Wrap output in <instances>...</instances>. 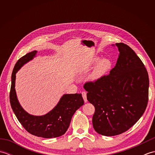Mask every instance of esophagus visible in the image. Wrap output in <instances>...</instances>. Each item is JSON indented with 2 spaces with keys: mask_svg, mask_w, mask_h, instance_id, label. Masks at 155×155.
<instances>
[{
  "mask_svg": "<svg viewBox=\"0 0 155 155\" xmlns=\"http://www.w3.org/2000/svg\"><path fill=\"white\" fill-rule=\"evenodd\" d=\"M82 96H83V99H84V103H87V93H86V92H83V93H82Z\"/></svg>",
  "mask_w": 155,
  "mask_h": 155,
  "instance_id": "obj_1",
  "label": "esophagus"
}]
</instances>
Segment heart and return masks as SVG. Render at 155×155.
<instances>
[{
    "instance_id": "heart-1",
    "label": "heart",
    "mask_w": 155,
    "mask_h": 155,
    "mask_svg": "<svg viewBox=\"0 0 155 155\" xmlns=\"http://www.w3.org/2000/svg\"><path fill=\"white\" fill-rule=\"evenodd\" d=\"M95 67L88 76V79L91 82H97L102 79L112 67V62L108 58H101L94 57L91 59L88 67Z\"/></svg>"
}]
</instances>
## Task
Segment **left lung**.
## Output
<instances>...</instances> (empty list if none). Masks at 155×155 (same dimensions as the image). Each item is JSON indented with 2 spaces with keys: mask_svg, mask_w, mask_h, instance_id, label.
I'll return each mask as SVG.
<instances>
[{
  "mask_svg": "<svg viewBox=\"0 0 155 155\" xmlns=\"http://www.w3.org/2000/svg\"><path fill=\"white\" fill-rule=\"evenodd\" d=\"M115 45L119 56L110 74L84 85L87 100L95 108L94 129L110 137L133 127L143 116L149 99V75L143 62L128 45Z\"/></svg>",
  "mask_w": 155,
  "mask_h": 155,
  "instance_id": "1",
  "label": "left lung"
}]
</instances>
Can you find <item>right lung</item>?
I'll list each match as a JSON object with an SVG mask.
<instances>
[{"mask_svg":"<svg viewBox=\"0 0 155 155\" xmlns=\"http://www.w3.org/2000/svg\"><path fill=\"white\" fill-rule=\"evenodd\" d=\"M37 51L28 52L16 62L11 77L10 102L12 109L22 127L29 133L45 139H52L64 134L70 125L73 114L84 104L82 94H64L54 108L48 113L36 116L28 113L20 104L15 90L16 74L23 65L32 60Z\"/></svg>","mask_w":155,"mask_h":155,"instance_id":"right-lung-1","label":"right lung"}]
</instances>
